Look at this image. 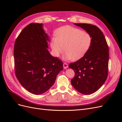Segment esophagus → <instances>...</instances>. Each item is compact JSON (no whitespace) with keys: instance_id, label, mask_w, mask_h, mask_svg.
Listing matches in <instances>:
<instances>
[{"instance_id":"obj_1","label":"esophagus","mask_w":122,"mask_h":122,"mask_svg":"<svg viewBox=\"0 0 122 122\" xmlns=\"http://www.w3.org/2000/svg\"><path fill=\"white\" fill-rule=\"evenodd\" d=\"M63 66L64 69H67L68 67V65L67 63H66V62H64L63 64Z\"/></svg>"}]
</instances>
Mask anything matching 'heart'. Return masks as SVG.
Returning <instances> with one entry per match:
<instances>
[{"mask_svg": "<svg viewBox=\"0 0 122 122\" xmlns=\"http://www.w3.org/2000/svg\"><path fill=\"white\" fill-rule=\"evenodd\" d=\"M92 36L89 33L69 26L60 28L56 37L51 41V47L55 56L64 52L66 60H78L86 54L91 46Z\"/></svg>", "mask_w": 122, "mask_h": 122, "instance_id": "obj_1", "label": "heart"}]
</instances>
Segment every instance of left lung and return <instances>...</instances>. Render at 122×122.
<instances>
[{"instance_id": "8db88e82", "label": "left lung", "mask_w": 122, "mask_h": 122, "mask_svg": "<svg viewBox=\"0 0 122 122\" xmlns=\"http://www.w3.org/2000/svg\"><path fill=\"white\" fill-rule=\"evenodd\" d=\"M92 36L87 52L79 60L70 64L75 76L71 80L73 86L79 93H95L104 83L108 76L109 48L105 36L97 26L86 23H75Z\"/></svg>"}]
</instances>
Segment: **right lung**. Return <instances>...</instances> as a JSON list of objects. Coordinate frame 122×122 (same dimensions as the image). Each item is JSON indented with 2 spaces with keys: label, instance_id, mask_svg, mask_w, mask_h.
Instances as JSON below:
<instances>
[{
  "label": "right lung",
  "instance_id": "1",
  "mask_svg": "<svg viewBox=\"0 0 122 122\" xmlns=\"http://www.w3.org/2000/svg\"><path fill=\"white\" fill-rule=\"evenodd\" d=\"M42 23H31L21 31L14 44L15 75L24 88L40 95L52 86L63 69L62 61L48 50V36Z\"/></svg>",
  "mask_w": 122,
  "mask_h": 122
}]
</instances>
